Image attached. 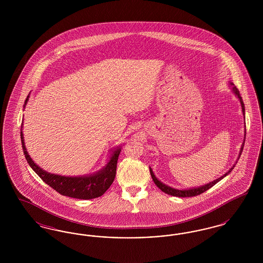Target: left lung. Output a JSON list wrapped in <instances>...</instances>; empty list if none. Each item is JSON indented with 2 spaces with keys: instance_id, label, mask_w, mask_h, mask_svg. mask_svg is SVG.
<instances>
[{
  "instance_id": "8db88e82",
  "label": "left lung",
  "mask_w": 263,
  "mask_h": 263,
  "mask_svg": "<svg viewBox=\"0 0 263 263\" xmlns=\"http://www.w3.org/2000/svg\"><path fill=\"white\" fill-rule=\"evenodd\" d=\"M231 86H232V88H233V91L236 93V96L238 97V100L240 101L241 108H242V112L245 114V104H243L242 99H241V97H240V95H239V91H238V88H237V87H236L233 83H231ZM231 171H232V170H231ZM229 173H230V171H229ZM229 173H227L224 176H221L220 178H218V179L214 180L213 182H210V183H209V184H207V185H203V186H201V187L193 188V189H188V190H178V189H175V188L166 186V185L163 184L161 181H159V180L156 178V176L154 175L153 173L151 174V175H152V178H153V180H154L155 184H156L158 187L160 188L162 191H163L164 193L170 194V195H173V196H177V197H191V196L199 195L201 193L205 192L206 190L210 189V188L214 186L218 181H220L223 177H225L226 175H228Z\"/></svg>"
}]
</instances>
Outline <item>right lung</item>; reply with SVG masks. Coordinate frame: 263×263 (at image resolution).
<instances>
[{
  "label": "right lung",
  "instance_id": "right-lung-1",
  "mask_svg": "<svg viewBox=\"0 0 263 263\" xmlns=\"http://www.w3.org/2000/svg\"><path fill=\"white\" fill-rule=\"evenodd\" d=\"M27 100L28 97L25 100V104L27 102ZM21 138L24 154L27 163H29L31 168L46 184H48L50 187L59 192L61 195L77 199L88 200L100 197L112 184L116 175L118 157L121 152L120 148L114 151L107 166L100 174L86 177H66L60 175H51L42 171L38 165L33 163V161L28 156L25 149L23 132H21Z\"/></svg>",
  "mask_w": 263,
  "mask_h": 263
}]
</instances>
